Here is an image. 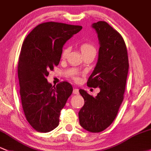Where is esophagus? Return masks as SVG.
Wrapping results in <instances>:
<instances>
[{"label":"esophagus","instance_id":"obj_1","mask_svg":"<svg viewBox=\"0 0 151 151\" xmlns=\"http://www.w3.org/2000/svg\"><path fill=\"white\" fill-rule=\"evenodd\" d=\"M73 93H74V94H76V95H78L79 94V91H78V88H75L73 89Z\"/></svg>","mask_w":151,"mask_h":151}]
</instances>
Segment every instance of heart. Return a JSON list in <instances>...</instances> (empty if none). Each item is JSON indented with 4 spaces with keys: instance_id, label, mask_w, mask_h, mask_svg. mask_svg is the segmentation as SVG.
I'll list each match as a JSON object with an SVG mask.
<instances>
[{
    "instance_id": "obj_1",
    "label": "heart",
    "mask_w": 151,
    "mask_h": 151,
    "mask_svg": "<svg viewBox=\"0 0 151 151\" xmlns=\"http://www.w3.org/2000/svg\"><path fill=\"white\" fill-rule=\"evenodd\" d=\"M80 49L81 51L82 54H87V53H90V52H96V47L94 45L91 43H89V42H84L80 46ZM68 52H69V47H67L64 48L63 50L62 53H61V58L63 59H65L68 54ZM76 80H78L77 77H75Z\"/></svg>"
}]
</instances>
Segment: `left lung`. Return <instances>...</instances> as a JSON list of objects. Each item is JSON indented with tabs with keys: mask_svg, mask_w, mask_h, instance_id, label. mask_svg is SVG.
<instances>
[{
	"mask_svg": "<svg viewBox=\"0 0 151 151\" xmlns=\"http://www.w3.org/2000/svg\"><path fill=\"white\" fill-rule=\"evenodd\" d=\"M99 41L98 62L87 85L100 88L96 96L80 89L84 105L79 111V123L91 132L106 129L116 116L124 99L129 69L127 50L120 34L106 22L92 24Z\"/></svg>",
	"mask_w": 151,
	"mask_h": 151,
	"instance_id": "left-lung-1",
	"label": "left lung"
}]
</instances>
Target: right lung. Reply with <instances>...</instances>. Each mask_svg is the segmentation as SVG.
<instances>
[{
    "mask_svg": "<svg viewBox=\"0 0 151 151\" xmlns=\"http://www.w3.org/2000/svg\"><path fill=\"white\" fill-rule=\"evenodd\" d=\"M81 29V26L45 22L24 40L18 63L21 99L26 119L37 132H50L59 124L73 86L67 81L52 86L47 76L59 64L64 44Z\"/></svg>",
    "mask_w": 151,
    "mask_h": 151,
    "instance_id": "obj_1",
    "label": "right lung"
}]
</instances>
